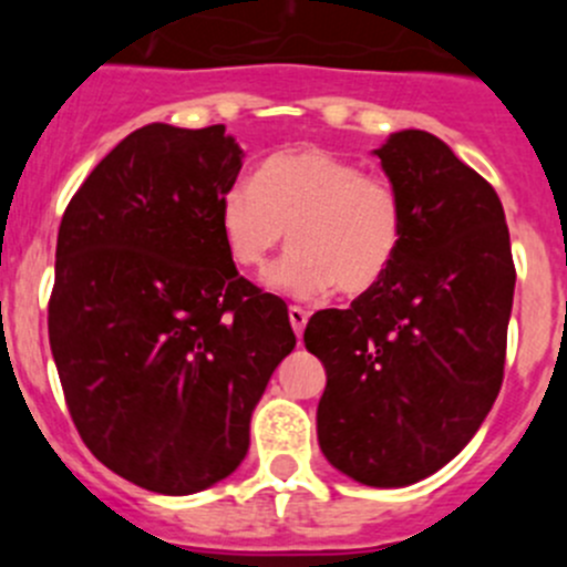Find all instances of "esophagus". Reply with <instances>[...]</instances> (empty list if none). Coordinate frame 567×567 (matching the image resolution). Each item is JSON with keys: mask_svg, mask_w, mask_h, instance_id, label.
Instances as JSON below:
<instances>
[{"mask_svg": "<svg viewBox=\"0 0 567 567\" xmlns=\"http://www.w3.org/2000/svg\"><path fill=\"white\" fill-rule=\"evenodd\" d=\"M288 318H290V326H293V331H296V337H299L301 340V334H305V326H307V312L301 310V307H290L288 310Z\"/></svg>", "mask_w": 567, "mask_h": 567, "instance_id": "obj_1", "label": "esophagus"}]
</instances>
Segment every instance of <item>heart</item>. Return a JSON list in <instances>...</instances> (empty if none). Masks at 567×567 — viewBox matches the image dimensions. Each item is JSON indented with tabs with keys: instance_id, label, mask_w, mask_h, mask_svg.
<instances>
[{
	"instance_id": "obj_1",
	"label": "heart",
	"mask_w": 567,
	"mask_h": 567,
	"mask_svg": "<svg viewBox=\"0 0 567 567\" xmlns=\"http://www.w3.org/2000/svg\"><path fill=\"white\" fill-rule=\"evenodd\" d=\"M219 230L227 255L247 271L268 262L288 238L293 249L268 285L290 299L316 301L340 288L373 290L403 244V199L384 175L323 147H290L268 156L255 181L221 194Z\"/></svg>"
}]
</instances>
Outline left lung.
<instances>
[{"label": "left lung", "instance_id": "1", "mask_svg": "<svg viewBox=\"0 0 567 567\" xmlns=\"http://www.w3.org/2000/svg\"><path fill=\"white\" fill-rule=\"evenodd\" d=\"M373 153L403 199V244L373 290L316 312L305 342L326 368V461L403 488L453 461L488 416L516 268L494 186L439 136L398 131Z\"/></svg>", "mask_w": 567, "mask_h": 567}]
</instances>
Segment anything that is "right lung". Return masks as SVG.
I'll use <instances>...</instances> for the list:
<instances>
[{
	"mask_svg": "<svg viewBox=\"0 0 567 567\" xmlns=\"http://www.w3.org/2000/svg\"><path fill=\"white\" fill-rule=\"evenodd\" d=\"M241 158L225 125H142L79 186L56 236L49 342L73 425L156 494L236 472L296 346L285 301L238 277L221 241Z\"/></svg>",
	"mask_w": 567,
	"mask_h": 567,
	"instance_id": "1",
	"label": "right lung"
}]
</instances>
